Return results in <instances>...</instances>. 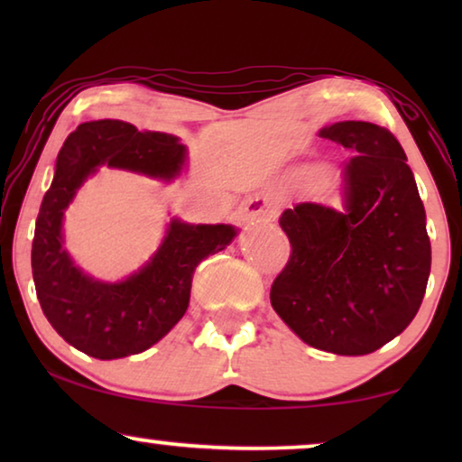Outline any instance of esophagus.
Returning a JSON list of instances; mask_svg holds the SVG:
<instances>
[{
  "label": "esophagus",
  "mask_w": 462,
  "mask_h": 462,
  "mask_svg": "<svg viewBox=\"0 0 462 462\" xmlns=\"http://www.w3.org/2000/svg\"><path fill=\"white\" fill-rule=\"evenodd\" d=\"M245 214H248V218L271 223V220L277 218V204L273 199L256 195V198L248 199V204H245Z\"/></svg>",
  "instance_id": "esophagus-1"
}]
</instances>
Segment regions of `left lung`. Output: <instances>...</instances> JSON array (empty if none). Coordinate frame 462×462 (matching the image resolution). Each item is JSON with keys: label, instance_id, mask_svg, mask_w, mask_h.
<instances>
[{"label": "left lung", "instance_id": "1", "mask_svg": "<svg viewBox=\"0 0 462 462\" xmlns=\"http://www.w3.org/2000/svg\"><path fill=\"white\" fill-rule=\"evenodd\" d=\"M319 134L351 153L343 206L305 201L282 214L290 258L271 286V305L315 349L365 356L406 330L425 296V206L387 128L337 122Z\"/></svg>", "mask_w": 462, "mask_h": 462}]
</instances>
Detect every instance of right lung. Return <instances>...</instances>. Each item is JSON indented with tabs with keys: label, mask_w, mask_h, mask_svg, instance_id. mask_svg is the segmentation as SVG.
Masks as SVG:
<instances>
[{
	"label": "right lung",
	"mask_w": 462,
	"mask_h": 462,
	"mask_svg": "<svg viewBox=\"0 0 462 462\" xmlns=\"http://www.w3.org/2000/svg\"><path fill=\"white\" fill-rule=\"evenodd\" d=\"M185 162L179 138L138 132L119 119L79 124L62 144L56 174L35 223L31 267L42 311L69 345L97 359H117L149 349L172 330L189 307L193 271L225 250L229 225L170 223L162 248L125 282H94L62 250V210L98 166L125 168L172 179Z\"/></svg>",
	"instance_id": "right-lung-1"
}]
</instances>
